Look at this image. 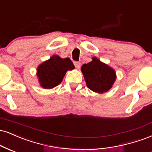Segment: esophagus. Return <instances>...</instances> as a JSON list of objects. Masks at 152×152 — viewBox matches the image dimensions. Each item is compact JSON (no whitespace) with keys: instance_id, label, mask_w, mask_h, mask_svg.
I'll return each mask as SVG.
<instances>
[{"instance_id":"34e87169","label":"esophagus","mask_w":152,"mask_h":152,"mask_svg":"<svg viewBox=\"0 0 152 152\" xmlns=\"http://www.w3.org/2000/svg\"><path fill=\"white\" fill-rule=\"evenodd\" d=\"M74 66H76V68L77 69H78L80 68V67H81V62H78V61H75L74 62Z\"/></svg>"}]
</instances>
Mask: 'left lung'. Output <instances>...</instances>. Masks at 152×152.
Returning <instances> with one entry per match:
<instances>
[{
    "label": "left lung",
    "mask_w": 152,
    "mask_h": 152,
    "mask_svg": "<svg viewBox=\"0 0 152 152\" xmlns=\"http://www.w3.org/2000/svg\"><path fill=\"white\" fill-rule=\"evenodd\" d=\"M81 70L87 87L98 94L111 89L117 78L115 71L96 56L91 62L82 65Z\"/></svg>",
    "instance_id": "8db88e82"
}]
</instances>
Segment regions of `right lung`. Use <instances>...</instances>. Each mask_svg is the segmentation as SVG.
Wrapping results in <instances>:
<instances>
[{"label": "right lung", "mask_w": 152, "mask_h": 152, "mask_svg": "<svg viewBox=\"0 0 152 152\" xmlns=\"http://www.w3.org/2000/svg\"><path fill=\"white\" fill-rule=\"evenodd\" d=\"M75 69L69 58H61L53 55L49 59L40 64L37 69V76L40 86L45 89H52L61 83L66 73Z\"/></svg>", "instance_id": "1"}]
</instances>
